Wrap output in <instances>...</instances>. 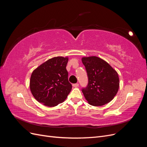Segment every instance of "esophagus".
<instances>
[{"label":"esophagus","mask_w":147,"mask_h":147,"mask_svg":"<svg viewBox=\"0 0 147 147\" xmlns=\"http://www.w3.org/2000/svg\"><path fill=\"white\" fill-rule=\"evenodd\" d=\"M72 86H73V87H74V88H77V87L79 86V84H78V83L73 84H72Z\"/></svg>","instance_id":"34e87169"}]
</instances>
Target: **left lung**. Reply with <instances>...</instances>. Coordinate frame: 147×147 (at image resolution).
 Instances as JSON below:
<instances>
[{"instance_id":"8db88e82","label":"left lung","mask_w":147,"mask_h":147,"mask_svg":"<svg viewBox=\"0 0 147 147\" xmlns=\"http://www.w3.org/2000/svg\"><path fill=\"white\" fill-rule=\"evenodd\" d=\"M88 77V85L82 90L88 104L102 106L112 100L117 94L118 74L108 63L97 56L83 57Z\"/></svg>"}]
</instances>
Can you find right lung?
Listing matches in <instances>:
<instances>
[{"mask_svg":"<svg viewBox=\"0 0 147 147\" xmlns=\"http://www.w3.org/2000/svg\"><path fill=\"white\" fill-rule=\"evenodd\" d=\"M69 57L57 56L47 60L34 69L29 86L40 103L52 107L63 102L72 90L66 65Z\"/></svg>","mask_w":147,"mask_h":147,"instance_id":"right-lung-1","label":"right lung"}]
</instances>
